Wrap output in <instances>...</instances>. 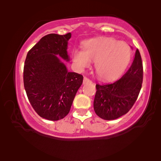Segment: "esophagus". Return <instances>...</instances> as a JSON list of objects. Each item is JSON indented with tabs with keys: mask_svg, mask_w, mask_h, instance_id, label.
I'll list each match as a JSON object with an SVG mask.
<instances>
[{
	"mask_svg": "<svg viewBox=\"0 0 161 161\" xmlns=\"http://www.w3.org/2000/svg\"><path fill=\"white\" fill-rule=\"evenodd\" d=\"M92 81L90 80L89 79L87 78V77H84V79H83V84H87V83H91Z\"/></svg>",
	"mask_w": 161,
	"mask_h": 161,
	"instance_id": "esophagus-1",
	"label": "esophagus"
}]
</instances>
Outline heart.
I'll use <instances>...</instances> for the list:
<instances>
[{
    "mask_svg": "<svg viewBox=\"0 0 161 161\" xmlns=\"http://www.w3.org/2000/svg\"><path fill=\"white\" fill-rule=\"evenodd\" d=\"M83 51L75 49L73 60L79 69L95 61L96 74L103 80H113L121 75L132 57V49L126 42L108 37H99L83 42Z\"/></svg>",
    "mask_w": 161,
    "mask_h": 161,
    "instance_id": "heart-1",
    "label": "heart"
}]
</instances>
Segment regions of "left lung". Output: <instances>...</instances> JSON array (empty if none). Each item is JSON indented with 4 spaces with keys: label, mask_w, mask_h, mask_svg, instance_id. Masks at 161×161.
<instances>
[{
    "label": "left lung",
    "mask_w": 161,
    "mask_h": 161,
    "mask_svg": "<svg viewBox=\"0 0 161 161\" xmlns=\"http://www.w3.org/2000/svg\"><path fill=\"white\" fill-rule=\"evenodd\" d=\"M143 79V66L137 49L128 71L113 83L96 85L94 110L101 119L112 120L127 114L138 98Z\"/></svg>",
    "instance_id": "8db88e82"
}]
</instances>
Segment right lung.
Instances as JSON below:
<instances>
[{
	"mask_svg": "<svg viewBox=\"0 0 161 161\" xmlns=\"http://www.w3.org/2000/svg\"><path fill=\"white\" fill-rule=\"evenodd\" d=\"M71 33L49 34L29 51L23 82L31 105L41 117L59 120L69 114L82 75L69 72L60 57L69 61L67 45Z\"/></svg>",
	"mask_w": 161,
	"mask_h": 161,
	"instance_id": "obj_1",
	"label": "right lung"
}]
</instances>
